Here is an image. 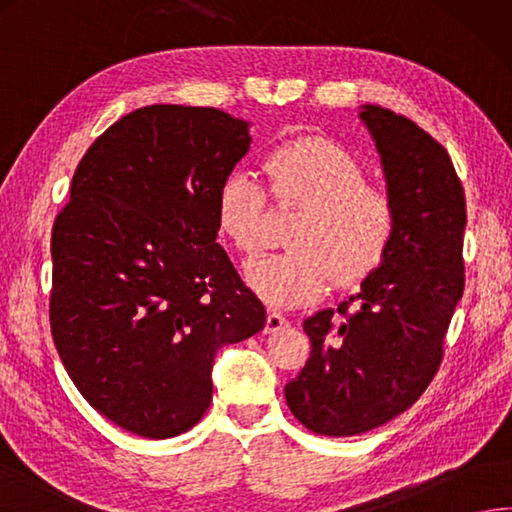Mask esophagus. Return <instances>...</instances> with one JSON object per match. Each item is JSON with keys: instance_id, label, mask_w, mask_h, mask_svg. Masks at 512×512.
Wrapping results in <instances>:
<instances>
[{"instance_id": "esophagus-1", "label": "esophagus", "mask_w": 512, "mask_h": 512, "mask_svg": "<svg viewBox=\"0 0 512 512\" xmlns=\"http://www.w3.org/2000/svg\"><path fill=\"white\" fill-rule=\"evenodd\" d=\"M287 325H289V321L281 312H269L267 314V321H265V334L281 332V330H285Z\"/></svg>"}]
</instances>
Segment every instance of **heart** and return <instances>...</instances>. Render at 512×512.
<instances>
[{
	"label": "heart",
	"mask_w": 512,
	"mask_h": 512,
	"mask_svg": "<svg viewBox=\"0 0 512 512\" xmlns=\"http://www.w3.org/2000/svg\"><path fill=\"white\" fill-rule=\"evenodd\" d=\"M276 198L305 205L292 229V249L260 254L245 265L249 287L274 307L307 305L330 285L350 287L383 263L394 236V207L374 189L350 151L327 138H301L267 158ZM265 187L236 167L216 194V225L238 252L260 247Z\"/></svg>",
	"instance_id": "obj_1"
}]
</instances>
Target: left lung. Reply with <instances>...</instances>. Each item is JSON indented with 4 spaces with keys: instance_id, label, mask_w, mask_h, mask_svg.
<instances>
[{
    "instance_id": "8db88e82",
    "label": "left lung",
    "mask_w": 512,
    "mask_h": 512,
    "mask_svg": "<svg viewBox=\"0 0 512 512\" xmlns=\"http://www.w3.org/2000/svg\"><path fill=\"white\" fill-rule=\"evenodd\" d=\"M359 118L379 151L397 225L383 263L339 305L341 316L321 310L303 321L312 352L285 399L325 437L379 428L421 397L464 292L466 198L448 151L379 104L359 106Z\"/></svg>"
}]
</instances>
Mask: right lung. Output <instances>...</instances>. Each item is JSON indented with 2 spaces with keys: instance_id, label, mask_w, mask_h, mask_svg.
Instances as JSON below:
<instances>
[{
  "instance_id": "add662e5",
  "label": "right lung",
  "mask_w": 512,
  "mask_h": 512,
  "mask_svg": "<svg viewBox=\"0 0 512 512\" xmlns=\"http://www.w3.org/2000/svg\"><path fill=\"white\" fill-rule=\"evenodd\" d=\"M252 122L207 106L124 115L84 153L53 225L51 332L75 388L115 426L178 437L209 408L220 347L265 307L216 243V194Z\"/></svg>"
}]
</instances>
